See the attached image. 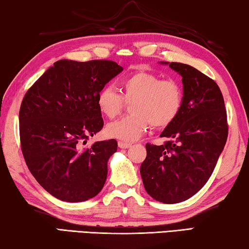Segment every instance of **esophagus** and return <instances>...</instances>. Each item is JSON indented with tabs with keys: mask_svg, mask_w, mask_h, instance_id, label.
<instances>
[{
	"mask_svg": "<svg viewBox=\"0 0 249 249\" xmlns=\"http://www.w3.org/2000/svg\"><path fill=\"white\" fill-rule=\"evenodd\" d=\"M130 146H132V144H130V142H123V141H120L119 142V147H120V148H129Z\"/></svg>",
	"mask_w": 249,
	"mask_h": 249,
	"instance_id": "34e87169",
	"label": "esophagus"
}]
</instances>
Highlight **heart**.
Returning <instances> with one entry per match:
<instances>
[{
  "label": "heart",
  "mask_w": 249,
  "mask_h": 249,
  "mask_svg": "<svg viewBox=\"0 0 249 249\" xmlns=\"http://www.w3.org/2000/svg\"><path fill=\"white\" fill-rule=\"evenodd\" d=\"M120 91L111 86L102 88L96 103L100 112L107 119L121 114L126 102L132 103V115L108 124V136L132 142L140 138L150 124L155 128H166L179 116L183 104L180 84L158 74L136 71L120 82Z\"/></svg>",
  "instance_id": "b5f03b06"
}]
</instances>
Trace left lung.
Returning <instances> with one entry per match:
<instances>
[{"mask_svg":"<svg viewBox=\"0 0 249 249\" xmlns=\"http://www.w3.org/2000/svg\"><path fill=\"white\" fill-rule=\"evenodd\" d=\"M169 67L182 77V108L160 135L167 138L165 144H146L141 175L151 197L174 204L190 199L208 182L226 144L229 124L214 80L189 65L171 62Z\"/></svg>","mask_w":249,"mask_h":249,"instance_id":"obj_1","label":"left lung"}]
</instances>
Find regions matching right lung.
Here are the masks:
<instances>
[{
	"label": "right lung",
	"instance_id": "1",
	"mask_svg": "<svg viewBox=\"0 0 249 249\" xmlns=\"http://www.w3.org/2000/svg\"><path fill=\"white\" fill-rule=\"evenodd\" d=\"M123 70L112 60H59L27 90L19 108V140L34 178L57 199L82 202L102 190L117 142L90 136L103 127L100 90Z\"/></svg>",
	"mask_w": 249,
	"mask_h": 249
}]
</instances>
